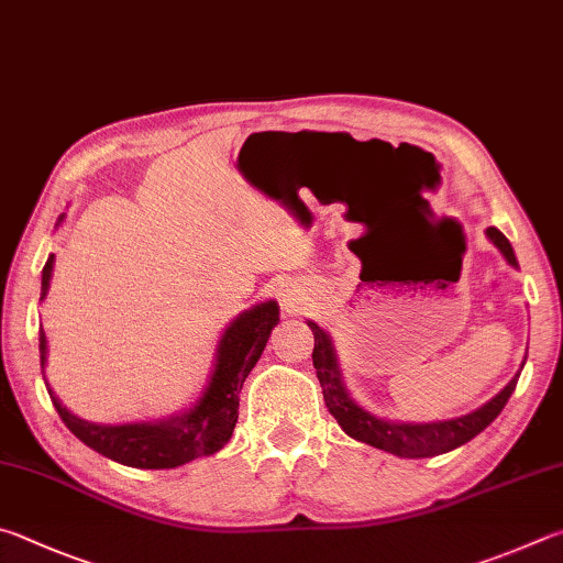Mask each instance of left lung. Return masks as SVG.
Wrapping results in <instances>:
<instances>
[{
  "label": "left lung",
  "instance_id": "obj_1",
  "mask_svg": "<svg viewBox=\"0 0 563 563\" xmlns=\"http://www.w3.org/2000/svg\"><path fill=\"white\" fill-rule=\"evenodd\" d=\"M487 236L497 244V250L507 256L509 264L517 266L515 250L505 234H501L497 227H489ZM309 329L313 331V368H317V378L321 383L323 400H327V408L333 418H336L339 426L346 430V435L356 438L366 445H373L378 450L393 452L398 457H435L442 452H450L460 445H465L475 435H479L492 420H495L501 408L507 406V400L517 388L519 373L511 378L505 388H501L495 398L485 402L479 410L470 412V416H462L455 420L445 422H426V426H412V422H388L373 418L371 412L358 408L356 402L349 398L346 388H343L336 356H333L331 341L321 327L309 321Z\"/></svg>",
  "mask_w": 563,
  "mask_h": 563
}]
</instances>
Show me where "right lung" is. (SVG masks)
<instances>
[{
	"instance_id": "obj_1",
	"label": "right lung",
	"mask_w": 563,
	"mask_h": 563,
	"mask_svg": "<svg viewBox=\"0 0 563 563\" xmlns=\"http://www.w3.org/2000/svg\"><path fill=\"white\" fill-rule=\"evenodd\" d=\"M54 269V254L48 256L42 272V299L46 297L48 279ZM279 321V307L274 301L242 313L230 329L224 331L217 349V366L210 378V386L197 400V406L180 418L161 422H133V426H96L68 412L48 388V396L66 428L86 442L88 448L101 452L103 457L121 462L137 470H170L185 465L195 457L212 455L222 450L240 416V393L244 378L250 376L254 363L260 361L262 351L269 341V333ZM38 353H42V368L46 363V336L38 329ZM46 380V378H44Z\"/></svg>"
}]
</instances>
